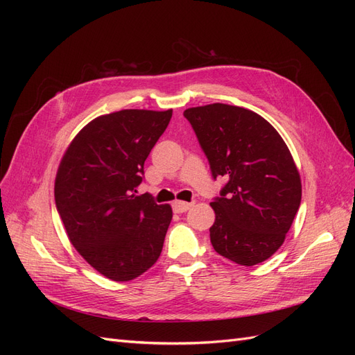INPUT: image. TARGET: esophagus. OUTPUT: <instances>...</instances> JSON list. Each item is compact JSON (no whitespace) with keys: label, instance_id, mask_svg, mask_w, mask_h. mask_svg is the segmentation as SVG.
I'll use <instances>...</instances> for the list:
<instances>
[{"label":"esophagus","instance_id":"obj_1","mask_svg":"<svg viewBox=\"0 0 355 355\" xmlns=\"http://www.w3.org/2000/svg\"><path fill=\"white\" fill-rule=\"evenodd\" d=\"M192 207V202H187V201H180V200H176L173 202V210L176 213H184L187 210H189Z\"/></svg>","mask_w":355,"mask_h":355}]
</instances>
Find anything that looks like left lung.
<instances>
[{
	"instance_id": "left-lung-1",
	"label": "left lung",
	"mask_w": 355,
	"mask_h": 355,
	"mask_svg": "<svg viewBox=\"0 0 355 355\" xmlns=\"http://www.w3.org/2000/svg\"><path fill=\"white\" fill-rule=\"evenodd\" d=\"M206 154L213 178L228 184L210 202L216 219L213 249L252 266L284 243L300 206L302 184L286 142L263 116L240 106L210 103L184 112Z\"/></svg>"
}]
</instances>
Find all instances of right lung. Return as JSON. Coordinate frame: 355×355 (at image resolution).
<instances>
[{
  "label": "right lung",
  "instance_id": "add662e5",
  "mask_svg": "<svg viewBox=\"0 0 355 355\" xmlns=\"http://www.w3.org/2000/svg\"><path fill=\"white\" fill-rule=\"evenodd\" d=\"M171 110H123L84 125L63 154L55 200L72 245L99 274L130 282L163 250L173 211L136 196L144 164Z\"/></svg>",
  "mask_w": 355,
  "mask_h": 355
}]
</instances>
